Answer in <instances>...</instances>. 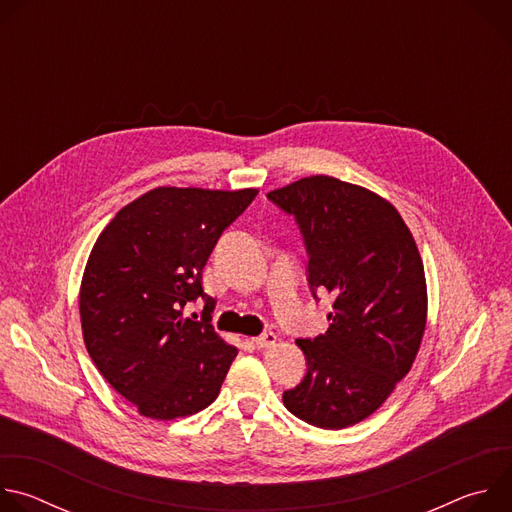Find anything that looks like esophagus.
Here are the masks:
<instances>
[{"label": "esophagus", "instance_id": "esophagus-1", "mask_svg": "<svg viewBox=\"0 0 512 512\" xmlns=\"http://www.w3.org/2000/svg\"><path fill=\"white\" fill-rule=\"evenodd\" d=\"M253 344H255L257 348H269V346H275V344H277V336H275L273 332H265V334L253 338Z\"/></svg>", "mask_w": 512, "mask_h": 512}]
</instances>
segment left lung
I'll use <instances>...</instances> for the list:
<instances>
[{
	"label": "left lung",
	"mask_w": 512,
	"mask_h": 512,
	"mask_svg": "<svg viewBox=\"0 0 512 512\" xmlns=\"http://www.w3.org/2000/svg\"><path fill=\"white\" fill-rule=\"evenodd\" d=\"M267 198L296 216L310 285L334 298L328 330L296 340L308 373L283 405L344 429L373 415L413 367L427 322L423 261L399 210L369 188L320 174Z\"/></svg>",
	"instance_id": "obj_1"
}]
</instances>
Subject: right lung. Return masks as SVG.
Returning a JSON list of instances; mask_svg holds the SVG:
<instances>
[{"instance_id": "1", "label": "right lung", "mask_w": 512, "mask_h": 512, "mask_svg": "<svg viewBox=\"0 0 512 512\" xmlns=\"http://www.w3.org/2000/svg\"><path fill=\"white\" fill-rule=\"evenodd\" d=\"M257 192L158 186L125 204L93 245L79 291L85 346L141 415L188 417L218 397L239 350L208 324L202 269ZM198 295L200 323L181 316Z\"/></svg>"}]
</instances>
